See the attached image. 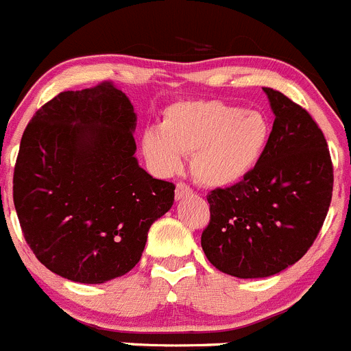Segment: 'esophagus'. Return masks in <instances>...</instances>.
I'll return each instance as SVG.
<instances>
[{
	"mask_svg": "<svg viewBox=\"0 0 351 351\" xmlns=\"http://www.w3.org/2000/svg\"><path fill=\"white\" fill-rule=\"evenodd\" d=\"M191 193H193V189L189 188L188 184H184V182H178V184H176V198L178 199L186 198V196H189Z\"/></svg>",
	"mask_w": 351,
	"mask_h": 351,
	"instance_id": "esophagus-1",
	"label": "esophagus"
}]
</instances>
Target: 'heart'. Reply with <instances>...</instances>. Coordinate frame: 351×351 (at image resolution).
<instances>
[{
  "label": "heart",
  "instance_id": "obj_1",
  "mask_svg": "<svg viewBox=\"0 0 351 351\" xmlns=\"http://www.w3.org/2000/svg\"><path fill=\"white\" fill-rule=\"evenodd\" d=\"M270 122L258 110L220 99H181L169 105L162 129L143 136V153L162 173L178 172L182 155L208 188H228L252 173L270 141Z\"/></svg>",
  "mask_w": 351,
  "mask_h": 351
}]
</instances>
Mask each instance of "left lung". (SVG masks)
Masks as SVG:
<instances>
[{"instance_id": "left-lung-1", "label": "left lung", "mask_w": 351, "mask_h": 351, "mask_svg": "<svg viewBox=\"0 0 351 351\" xmlns=\"http://www.w3.org/2000/svg\"><path fill=\"white\" fill-rule=\"evenodd\" d=\"M263 91L276 115L269 146L243 181L210 191V222L202 234L210 263L241 279L269 278L308 252L335 181L315 120L282 93Z\"/></svg>"}]
</instances>
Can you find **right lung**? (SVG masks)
Wrapping results in <instances>:
<instances>
[{
	"label": "right lung",
	"mask_w": 351,
	"mask_h": 351,
	"mask_svg": "<svg viewBox=\"0 0 351 351\" xmlns=\"http://www.w3.org/2000/svg\"><path fill=\"white\" fill-rule=\"evenodd\" d=\"M134 106L112 82L63 91L20 141L13 203L39 262L73 282L101 285L141 260L176 186L136 158Z\"/></svg>",
	"instance_id": "add662e5"
}]
</instances>
